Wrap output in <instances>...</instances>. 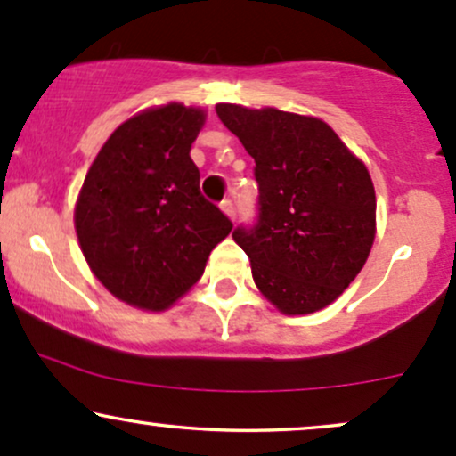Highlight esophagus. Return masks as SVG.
I'll return each instance as SVG.
<instances>
[{
	"instance_id": "1",
	"label": "esophagus",
	"mask_w": 456,
	"mask_h": 456,
	"mask_svg": "<svg viewBox=\"0 0 456 456\" xmlns=\"http://www.w3.org/2000/svg\"><path fill=\"white\" fill-rule=\"evenodd\" d=\"M221 210L224 216L229 218V221H235V210H233V203L229 201V199H224V201L221 203Z\"/></svg>"
}]
</instances>
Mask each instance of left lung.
Here are the masks:
<instances>
[{"mask_svg": "<svg viewBox=\"0 0 456 456\" xmlns=\"http://www.w3.org/2000/svg\"><path fill=\"white\" fill-rule=\"evenodd\" d=\"M221 122L255 159L259 223L235 229L261 296L282 315L332 305L373 248L369 169L323 119L218 102Z\"/></svg>", "mask_w": 456, "mask_h": 456, "instance_id": "1", "label": "left lung"}]
</instances>
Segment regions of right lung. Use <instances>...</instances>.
I'll return each mask as SVG.
<instances>
[{
    "instance_id": "add662e5",
    "label": "right lung",
    "mask_w": 456,
    "mask_h": 456,
    "mask_svg": "<svg viewBox=\"0 0 456 456\" xmlns=\"http://www.w3.org/2000/svg\"><path fill=\"white\" fill-rule=\"evenodd\" d=\"M206 118L182 102L143 109L104 141L78 191L83 257L109 294L141 311L174 306L233 227L199 192L191 148Z\"/></svg>"
}]
</instances>
